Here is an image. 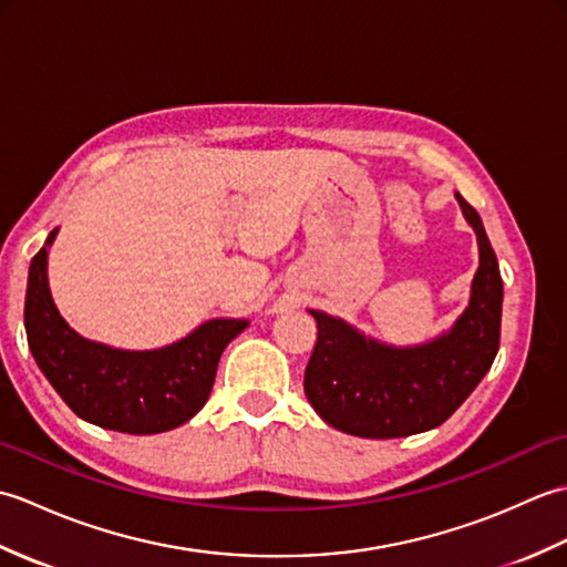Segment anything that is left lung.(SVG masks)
<instances>
[{
	"label": "left lung",
	"instance_id": "1",
	"mask_svg": "<svg viewBox=\"0 0 567 567\" xmlns=\"http://www.w3.org/2000/svg\"><path fill=\"white\" fill-rule=\"evenodd\" d=\"M461 202L475 228L480 268L470 305L441 339L416 348H392L323 311L317 343L305 370L309 404L329 426L363 439H402L441 426L473 392L499 351L502 275L483 219Z\"/></svg>",
	"mask_w": 567,
	"mask_h": 567
}]
</instances>
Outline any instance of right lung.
<instances>
[{
    "label": "right lung",
    "mask_w": 567,
    "mask_h": 567,
    "mask_svg": "<svg viewBox=\"0 0 567 567\" xmlns=\"http://www.w3.org/2000/svg\"><path fill=\"white\" fill-rule=\"evenodd\" d=\"M29 268L23 327L45 380L80 419L94 426L163 433L183 426L207 404L224 348L248 327L244 319H214L187 339L158 351H116L82 339L53 305L48 290V246Z\"/></svg>",
    "instance_id": "add662e5"
}]
</instances>
